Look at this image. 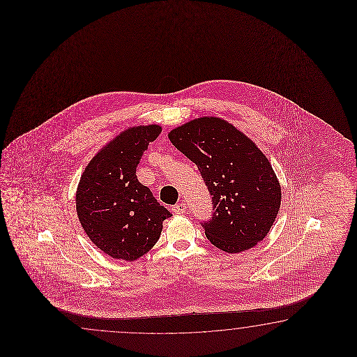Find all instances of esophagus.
I'll use <instances>...</instances> for the list:
<instances>
[{
    "label": "esophagus",
    "mask_w": 357,
    "mask_h": 357,
    "mask_svg": "<svg viewBox=\"0 0 357 357\" xmlns=\"http://www.w3.org/2000/svg\"><path fill=\"white\" fill-rule=\"evenodd\" d=\"M186 204L185 203H180V204H175L172 206V211L175 214H181V213L185 212L186 211Z\"/></svg>",
    "instance_id": "esophagus-1"
}]
</instances>
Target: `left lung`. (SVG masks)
Listing matches in <instances>:
<instances>
[{
  "label": "left lung",
  "mask_w": 357,
  "mask_h": 357,
  "mask_svg": "<svg viewBox=\"0 0 357 357\" xmlns=\"http://www.w3.org/2000/svg\"><path fill=\"white\" fill-rule=\"evenodd\" d=\"M168 137L197 165L212 197V217L200 223L208 240L231 254L260 243L278 214L281 185L258 146L217 117L192 120Z\"/></svg>",
  "instance_id": "1"
}]
</instances>
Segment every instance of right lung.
I'll return each instance as SVG.
<instances>
[{"label": "right lung", "instance_id": "obj_1", "mask_svg": "<svg viewBox=\"0 0 357 357\" xmlns=\"http://www.w3.org/2000/svg\"><path fill=\"white\" fill-rule=\"evenodd\" d=\"M160 131L158 125L123 131L89 162L79 182V220L91 243L112 258L143 257L172 215L137 177L139 162Z\"/></svg>", "mask_w": 357, "mask_h": 357}]
</instances>
